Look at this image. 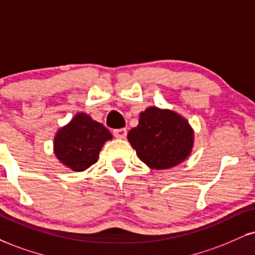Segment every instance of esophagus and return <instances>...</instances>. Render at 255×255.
Here are the masks:
<instances>
[{
  "instance_id": "1",
  "label": "esophagus",
  "mask_w": 255,
  "mask_h": 255,
  "mask_svg": "<svg viewBox=\"0 0 255 255\" xmlns=\"http://www.w3.org/2000/svg\"><path fill=\"white\" fill-rule=\"evenodd\" d=\"M114 135L115 137H118V139H125L126 136H127V129L126 128H120V129H115L114 131Z\"/></svg>"
}]
</instances>
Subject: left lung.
I'll return each mask as SVG.
<instances>
[{
    "label": "left lung",
    "mask_w": 255,
    "mask_h": 255,
    "mask_svg": "<svg viewBox=\"0 0 255 255\" xmlns=\"http://www.w3.org/2000/svg\"><path fill=\"white\" fill-rule=\"evenodd\" d=\"M136 155L148 167L167 170L182 164L194 147V129L188 120L170 109L149 107L139 125L128 133Z\"/></svg>",
    "instance_id": "obj_1"
}]
</instances>
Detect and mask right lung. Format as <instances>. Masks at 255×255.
I'll use <instances>...</instances> for the list:
<instances>
[{"label":"right lung","instance_id":"right-lung-1","mask_svg":"<svg viewBox=\"0 0 255 255\" xmlns=\"http://www.w3.org/2000/svg\"><path fill=\"white\" fill-rule=\"evenodd\" d=\"M112 133L91 116L78 113L56 133L53 151L61 164L75 172H82L98 160L106 141Z\"/></svg>","mask_w":255,"mask_h":255}]
</instances>
